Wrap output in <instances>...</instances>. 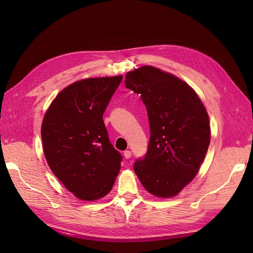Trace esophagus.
Here are the masks:
<instances>
[{"label":"esophagus","mask_w":253,"mask_h":253,"mask_svg":"<svg viewBox=\"0 0 253 253\" xmlns=\"http://www.w3.org/2000/svg\"><path fill=\"white\" fill-rule=\"evenodd\" d=\"M124 156H125L126 159L131 158V156H132V153H131V151H125V152H124Z\"/></svg>","instance_id":"1"}]
</instances>
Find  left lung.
Wrapping results in <instances>:
<instances>
[{"instance_id": "1", "label": "left lung", "mask_w": 253, "mask_h": 253, "mask_svg": "<svg viewBox=\"0 0 253 253\" xmlns=\"http://www.w3.org/2000/svg\"><path fill=\"white\" fill-rule=\"evenodd\" d=\"M125 82L140 94L151 131L147 155L137 160L134 171L152 195L174 197L194 179L208 151V113L188 83L157 67L135 68Z\"/></svg>"}]
</instances>
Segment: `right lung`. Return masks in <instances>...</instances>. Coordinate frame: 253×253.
Masks as SVG:
<instances>
[{
    "label": "right lung",
    "instance_id": "obj_1",
    "mask_svg": "<svg viewBox=\"0 0 253 253\" xmlns=\"http://www.w3.org/2000/svg\"><path fill=\"white\" fill-rule=\"evenodd\" d=\"M122 76L85 78L63 88L44 114L45 159L62 185L81 201L110 193L121 155L109 140L103 113Z\"/></svg>",
    "mask_w": 253,
    "mask_h": 253
}]
</instances>
